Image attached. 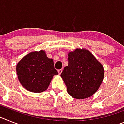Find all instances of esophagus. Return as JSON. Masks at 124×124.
I'll list each match as a JSON object with an SVG mask.
<instances>
[{
    "mask_svg": "<svg viewBox=\"0 0 124 124\" xmlns=\"http://www.w3.org/2000/svg\"><path fill=\"white\" fill-rule=\"evenodd\" d=\"M58 74H60L61 73V72H62V70H61V69H60V70H58Z\"/></svg>",
    "mask_w": 124,
    "mask_h": 124,
    "instance_id": "1",
    "label": "esophagus"
}]
</instances>
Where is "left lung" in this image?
I'll use <instances>...</instances> for the list:
<instances>
[{
  "label": "left lung",
  "mask_w": 124,
  "mask_h": 124,
  "mask_svg": "<svg viewBox=\"0 0 124 124\" xmlns=\"http://www.w3.org/2000/svg\"><path fill=\"white\" fill-rule=\"evenodd\" d=\"M103 66L89 51L76 49L68 54V65L61 76L69 94L75 99H84L93 95L104 79Z\"/></svg>",
  "instance_id": "left-lung-1"
}]
</instances>
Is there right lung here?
<instances>
[{
    "instance_id": "right-lung-1",
    "label": "right lung",
    "mask_w": 124,
    "mask_h": 124,
    "mask_svg": "<svg viewBox=\"0 0 124 124\" xmlns=\"http://www.w3.org/2000/svg\"><path fill=\"white\" fill-rule=\"evenodd\" d=\"M20 83L33 93H41L48 88L53 76L58 74L52 59L43 50L31 52L24 56L17 65Z\"/></svg>"
}]
</instances>
